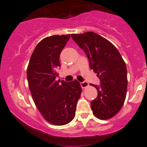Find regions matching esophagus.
<instances>
[{"label": "esophagus", "mask_w": 147, "mask_h": 147, "mask_svg": "<svg viewBox=\"0 0 147 147\" xmlns=\"http://www.w3.org/2000/svg\"><path fill=\"white\" fill-rule=\"evenodd\" d=\"M80 84H81V86L82 89H85V88H86L89 86V83H88L87 82H83L80 83Z\"/></svg>", "instance_id": "1"}]
</instances>
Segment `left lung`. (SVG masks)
<instances>
[{
	"instance_id": "obj_1",
	"label": "left lung",
	"mask_w": 147,
	"mask_h": 147,
	"mask_svg": "<svg viewBox=\"0 0 147 147\" xmlns=\"http://www.w3.org/2000/svg\"><path fill=\"white\" fill-rule=\"evenodd\" d=\"M84 50L90 68L97 73L101 86H94L98 96L91 102V108L97 118L108 120L120 111L126 98L127 77L125 61L118 49L109 41L92 32L71 34Z\"/></svg>"
}]
</instances>
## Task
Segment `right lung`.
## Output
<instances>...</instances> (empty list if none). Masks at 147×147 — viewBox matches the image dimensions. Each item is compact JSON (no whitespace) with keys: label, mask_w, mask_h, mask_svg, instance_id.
<instances>
[{"label":"right lung","mask_w":147,"mask_h":147,"mask_svg":"<svg viewBox=\"0 0 147 147\" xmlns=\"http://www.w3.org/2000/svg\"><path fill=\"white\" fill-rule=\"evenodd\" d=\"M69 35H54L37 44L27 67L29 88L35 105L46 121L64 125L75 118L82 87L78 80L56 81V69L61 67L60 54Z\"/></svg>","instance_id":"1"}]
</instances>
